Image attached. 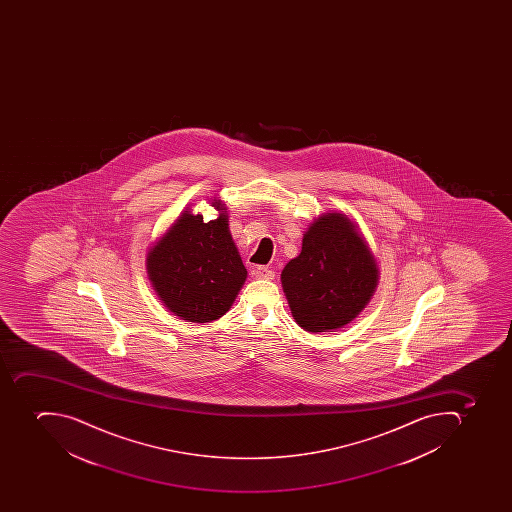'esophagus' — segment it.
<instances>
[{
    "instance_id": "1",
    "label": "esophagus",
    "mask_w": 512,
    "mask_h": 512,
    "mask_svg": "<svg viewBox=\"0 0 512 512\" xmlns=\"http://www.w3.org/2000/svg\"><path fill=\"white\" fill-rule=\"evenodd\" d=\"M256 277L262 278V280H272L275 277V272L269 267L259 266L258 269L254 270Z\"/></svg>"
}]
</instances>
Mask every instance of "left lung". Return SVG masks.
<instances>
[{
	"mask_svg": "<svg viewBox=\"0 0 512 512\" xmlns=\"http://www.w3.org/2000/svg\"><path fill=\"white\" fill-rule=\"evenodd\" d=\"M375 256L344 213H325L282 272L291 314L310 333L338 330L365 309L378 285Z\"/></svg>",
	"mask_w": 512,
	"mask_h": 512,
	"instance_id": "left-lung-1",
	"label": "left lung"
}]
</instances>
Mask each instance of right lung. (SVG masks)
<instances>
[{"label": "right lung", "mask_w": 512, "mask_h": 512, "mask_svg": "<svg viewBox=\"0 0 512 512\" xmlns=\"http://www.w3.org/2000/svg\"><path fill=\"white\" fill-rule=\"evenodd\" d=\"M219 218L190 211L176 219L147 253V274L168 310L182 320H218L234 304L246 269L229 230L226 206L214 198Z\"/></svg>", "instance_id": "right-lung-1"}]
</instances>
